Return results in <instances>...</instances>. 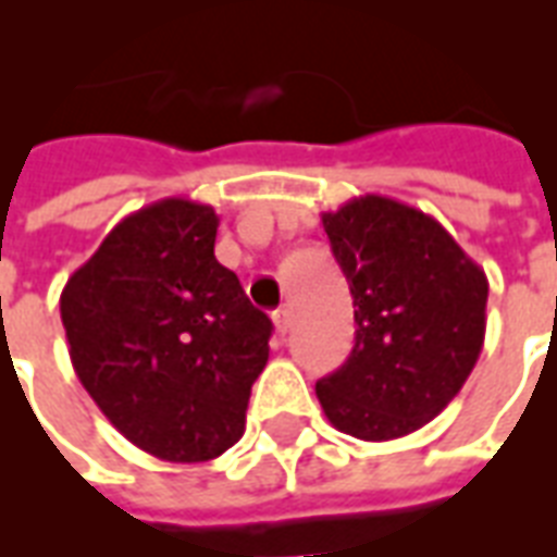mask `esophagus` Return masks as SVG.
I'll list each match as a JSON object with an SVG mask.
<instances>
[{"label": "esophagus", "instance_id": "34e87169", "mask_svg": "<svg viewBox=\"0 0 557 557\" xmlns=\"http://www.w3.org/2000/svg\"><path fill=\"white\" fill-rule=\"evenodd\" d=\"M273 323H275V332L287 334L290 332V325H294V311H290L287 305H284V308H275Z\"/></svg>", "mask_w": 557, "mask_h": 557}]
</instances>
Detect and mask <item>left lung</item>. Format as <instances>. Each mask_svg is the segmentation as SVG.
<instances>
[{"mask_svg": "<svg viewBox=\"0 0 557 557\" xmlns=\"http://www.w3.org/2000/svg\"><path fill=\"white\" fill-rule=\"evenodd\" d=\"M355 305V346L317 382L334 429L358 441L417 432L453 403L484 346L487 275L434 216L387 196L323 214Z\"/></svg>", "mask_w": 557, "mask_h": 557, "instance_id": "8db88e82", "label": "left lung"}]
</instances>
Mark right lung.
<instances>
[{
    "mask_svg": "<svg viewBox=\"0 0 557 557\" xmlns=\"http://www.w3.org/2000/svg\"><path fill=\"white\" fill-rule=\"evenodd\" d=\"M211 205L161 199L111 228L61 294L70 358L116 432L161 461L240 441L273 323L214 258Z\"/></svg>",
    "mask_w": 557,
    "mask_h": 557,
    "instance_id": "right-lung-1",
    "label": "right lung"
}]
</instances>
